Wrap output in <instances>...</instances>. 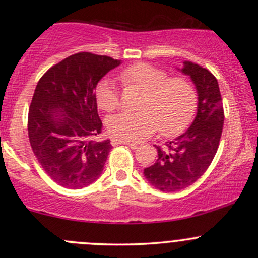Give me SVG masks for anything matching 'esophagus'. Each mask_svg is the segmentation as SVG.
Instances as JSON below:
<instances>
[{
    "label": "esophagus",
    "instance_id": "obj_1",
    "mask_svg": "<svg viewBox=\"0 0 258 258\" xmlns=\"http://www.w3.org/2000/svg\"><path fill=\"white\" fill-rule=\"evenodd\" d=\"M119 144H127V146L131 147L132 149H136V148H137V144H136V143H130V142H123V141H120V139H116V138H112V139H111V146H119Z\"/></svg>",
    "mask_w": 258,
    "mask_h": 258
}]
</instances>
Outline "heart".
<instances>
[{"label":"heart","instance_id":"heart-1","mask_svg":"<svg viewBox=\"0 0 258 258\" xmlns=\"http://www.w3.org/2000/svg\"><path fill=\"white\" fill-rule=\"evenodd\" d=\"M167 76L165 70L143 61L121 70V81L143 91L144 96L139 103V112H121L109 117L106 127L112 138L139 142L158 128L165 137H173L190 125L197 111V91L186 78ZM96 98L103 110L110 112L117 109L120 96L114 80H100Z\"/></svg>","mask_w":258,"mask_h":258}]
</instances>
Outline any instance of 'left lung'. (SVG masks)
<instances>
[{"label":"left lung","instance_id":"obj_1","mask_svg":"<svg viewBox=\"0 0 258 258\" xmlns=\"http://www.w3.org/2000/svg\"><path fill=\"white\" fill-rule=\"evenodd\" d=\"M179 70V69H178ZM198 92V112L190 127L165 147H156L158 160L144 168L148 182L161 191L191 185L205 173L217 153L224 112L217 79L200 65L184 61L180 69Z\"/></svg>","mask_w":258,"mask_h":258}]
</instances>
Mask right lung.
Instances as JSON below:
<instances>
[{
  "label": "right lung",
  "instance_id": "right-lung-1",
  "mask_svg": "<svg viewBox=\"0 0 258 258\" xmlns=\"http://www.w3.org/2000/svg\"><path fill=\"white\" fill-rule=\"evenodd\" d=\"M121 60L76 53L47 70L35 88L28 117L30 144L44 172L69 189L99 178L111 149L110 139L94 142L103 123L94 90Z\"/></svg>",
  "mask_w": 258,
  "mask_h": 258
}]
</instances>
